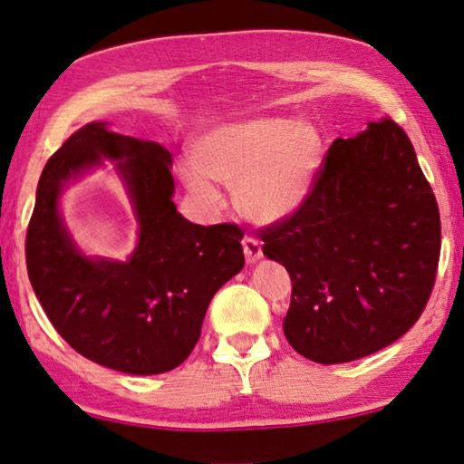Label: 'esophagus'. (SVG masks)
<instances>
[{"label": "esophagus", "mask_w": 464, "mask_h": 464, "mask_svg": "<svg viewBox=\"0 0 464 464\" xmlns=\"http://www.w3.org/2000/svg\"><path fill=\"white\" fill-rule=\"evenodd\" d=\"M243 254H246L247 264H254L262 257V241L254 237H243Z\"/></svg>", "instance_id": "34e87169"}]
</instances>
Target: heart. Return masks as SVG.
<instances>
[{"label": "heart", "instance_id": "1", "mask_svg": "<svg viewBox=\"0 0 464 464\" xmlns=\"http://www.w3.org/2000/svg\"><path fill=\"white\" fill-rule=\"evenodd\" d=\"M325 140L311 121L256 116L210 129L192 147L194 166H179L186 190L215 207V184L233 190L239 213L254 223L293 217L313 192Z\"/></svg>", "mask_w": 464, "mask_h": 464}]
</instances>
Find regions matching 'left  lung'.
I'll use <instances>...</instances> for the list:
<instances>
[{"instance_id": "8db88e82", "label": "left lung", "mask_w": 464, "mask_h": 464, "mask_svg": "<svg viewBox=\"0 0 464 464\" xmlns=\"http://www.w3.org/2000/svg\"><path fill=\"white\" fill-rule=\"evenodd\" d=\"M293 280L285 335L298 354L342 364L399 340L426 307L440 257L436 196L391 119L335 139L293 217L262 231Z\"/></svg>"}]
</instances>
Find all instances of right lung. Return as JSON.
<instances>
[{
  "mask_svg": "<svg viewBox=\"0 0 464 464\" xmlns=\"http://www.w3.org/2000/svg\"><path fill=\"white\" fill-rule=\"evenodd\" d=\"M119 160L140 225L127 263L83 256L62 223L58 200L69 181ZM171 153L155 140L90 122L43 169L26 233L28 278L53 327L92 362L127 374H161L190 356L210 298L237 274V225H194L178 213Z\"/></svg>",
  "mask_w": 464,
  "mask_h": 464,
  "instance_id": "right-lung-1",
  "label": "right lung"
}]
</instances>
